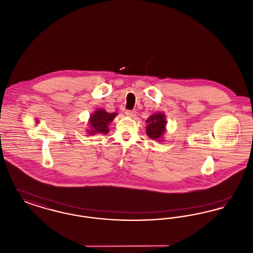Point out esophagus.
I'll return each instance as SVG.
<instances>
[{
  "label": "esophagus",
  "mask_w": 253,
  "mask_h": 253,
  "mask_svg": "<svg viewBox=\"0 0 253 253\" xmlns=\"http://www.w3.org/2000/svg\"><path fill=\"white\" fill-rule=\"evenodd\" d=\"M125 114H126V116H127V117L133 118V117L136 115V112H135L134 110H127V111L125 112Z\"/></svg>",
  "instance_id": "esophagus-1"
}]
</instances>
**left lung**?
<instances>
[{
  "label": "left lung",
  "instance_id": "1",
  "mask_svg": "<svg viewBox=\"0 0 253 253\" xmlns=\"http://www.w3.org/2000/svg\"><path fill=\"white\" fill-rule=\"evenodd\" d=\"M146 122L148 123L146 132L150 138L157 139L165 132L166 121L165 116L163 114L158 113L156 115H153L146 121Z\"/></svg>",
  "mask_w": 253,
  "mask_h": 253
}]
</instances>
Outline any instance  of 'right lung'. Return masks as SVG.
Instances as JSON below:
<instances>
[{"label": "right lung", "mask_w": 253, "mask_h": 253, "mask_svg": "<svg viewBox=\"0 0 253 253\" xmlns=\"http://www.w3.org/2000/svg\"><path fill=\"white\" fill-rule=\"evenodd\" d=\"M117 116L116 113H108L104 110H97L91 116L90 126L91 130L88 131L91 134L96 132L107 133L109 132L108 124Z\"/></svg>", "instance_id": "right-lung-1"}]
</instances>
